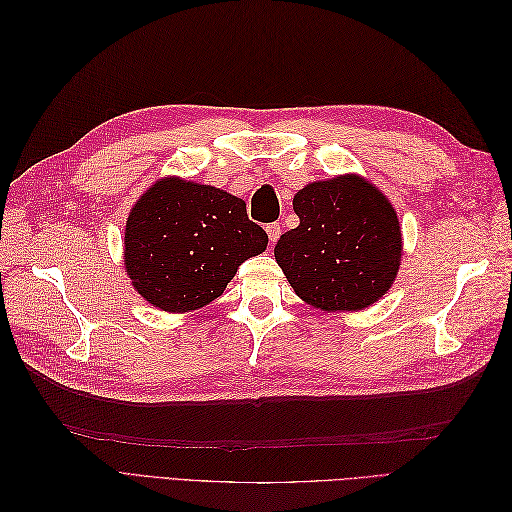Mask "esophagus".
<instances>
[{
    "instance_id": "34e87169",
    "label": "esophagus",
    "mask_w": 512,
    "mask_h": 512,
    "mask_svg": "<svg viewBox=\"0 0 512 512\" xmlns=\"http://www.w3.org/2000/svg\"><path fill=\"white\" fill-rule=\"evenodd\" d=\"M265 230H267V235H269L271 243H275L277 239H280V235H282V226H280V222H271V224H267V226H265Z\"/></svg>"
}]
</instances>
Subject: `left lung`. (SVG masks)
<instances>
[{
  "label": "left lung",
  "instance_id": "8db88e82",
  "mask_svg": "<svg viewBox=\"0 0 512 512\" xmlns=\"http://www.w3.org/2000/svg\"><path fill=\"white\" fill-rule=\"evenodd\" d=\"M299 226L280 237L275 260L299 297L322 312H359L395 282L397 213L359 175L307 183L292 198Z\"/></svg>",
  "mask_w": 512,
  "mask_h": 512
}]
</instances>
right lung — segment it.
<instances>
[{
	"instance_id": "obj_1",
	"label": "right lung",
	"mask_w": 512,
	"mask_h": 512,
	"mask_svg": "<svg viewBox=\"0 0 512 512\" xmlns=\"http://www.w3.org/2000/svg\"><path fill=\"white\" fill-rule=\"evenodd\" d=\"M267 243L241 198L166 177L128 215L123 265L145 301L183 314L218 299L241 262L265 252Z\"/></svg>"
}]
</instances>
